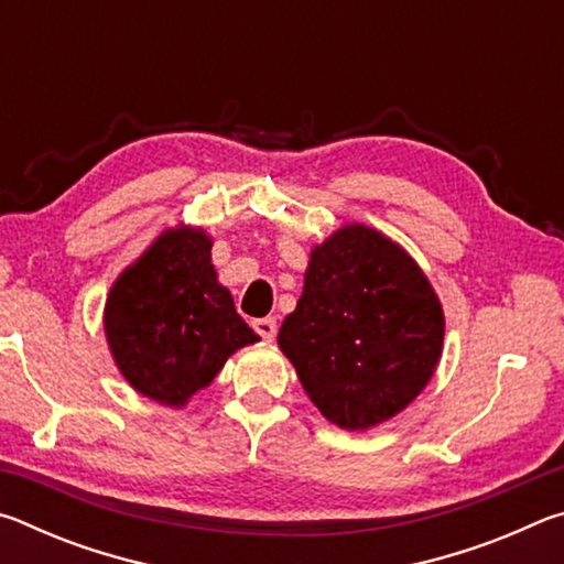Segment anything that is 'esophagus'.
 <instances>
[{
	"mask_svg": "<svg viewBox=\"0 0 564 564\" xmlns=\"http://www.w3.org/2000/svg\"><path fill=\"white\" fill-rule=\"evenodd\" d=\"M253 330L259 333L263 340H273L275 333H279V326H275V318H256Z\"/></svg>",
	"mask_w": 564,
	"mask_h": 564,
	"instance_id": "34e87169",
	"label": "esophagus"
}]
</instances>
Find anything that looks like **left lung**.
Listing matches in <instances>:
<instances>
[{"label": "left lung", "instance_id": "1", "mask_svg": "<svg viewBox=\"0 0 564 564\" xmlns=\"http://www.w3.org/2000/svg\"><path fill=\"white\" fill-rule=\"evenodd\" d=\"M443 333L441 301L417 263L373 228L346 226L313 248L279 346L330 423L366 431L427 386Z\"/></svg>", "mask_w": 564, "mask_h": 564}]
</instances>
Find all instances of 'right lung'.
<instances>
[{
    "label": "right lung",
    "instance_id": "right-lung-1",
    "mask_svg": "<svg viewBox=\"0 0 564 564\" xmlns=\"http://www.w3.org/2000/svg\"><path fill=\"white\" fill-rule=\"evenodd\" d=\"M104 328L123 378L164 405H184L234 350L259 340L216 283L208 236L191 228L159 236L119 275Z\"/></svg>",
    "mask_w": 564,
    "mask_h": 564
}]
</instances>
